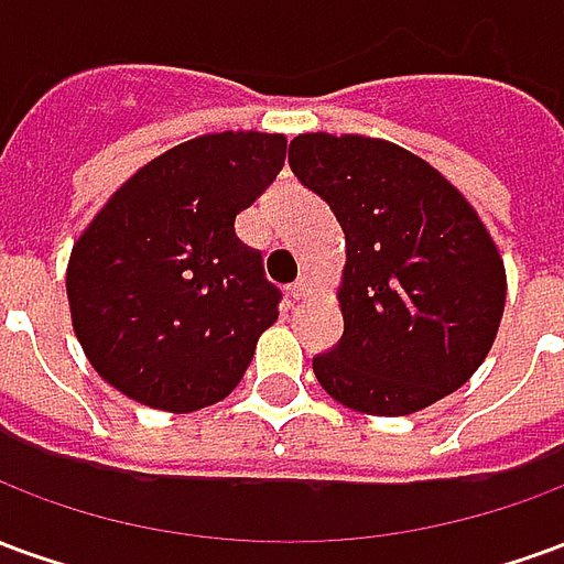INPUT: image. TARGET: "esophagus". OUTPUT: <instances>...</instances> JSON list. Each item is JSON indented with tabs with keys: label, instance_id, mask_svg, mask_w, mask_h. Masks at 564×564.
Wrapping results in <instances>:
<instances>
[{
	"label": "esophagus",
	"instance_id": "1",
	"mask_svg": "<svg viewBox=\"0 0 564 564\" xmlns=\"http://www.w3.org/2000/svg\"><path fill=\"white\" fill-rule=\"evenodd\" d=\"M307 290H311V286H307L305 278H299L293 286H286V295H290V302H299V299H305Z\"/></svg>",
	"mask_w": 564,
	"mask_h": 564
}]
</instances>
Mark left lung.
<instances>
[{
  "label": "left lung",
  "mask_w": 564,
  "mask_h": 564,
  "mask_svg": "<svg viewBox=\"0 0 564 564\" xmlns=\"http://www.w3.org/2000/svg\"><path fill=\"white\" fill-rule=\"evenodd\" d=\"M295 177L344 229V335L314 356L335 402L416 414L468 383L505 314V262L484 220L429 162L392 141L305 132Z\"/></svg>",
  "instance_id": "1"
}]
</instances>
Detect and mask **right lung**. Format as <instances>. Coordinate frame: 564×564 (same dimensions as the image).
I'll return each instance as SVG.
<instances>
[{
	"instance_id": "obj_1",
	"label": "right lung",
	"mask_w": 564,
	"mask_h": 564,
	"mask_svg": "<svg viewBox=\"0 0 564 564\" xmlns=\"http://www.w3.org/2000/svg\"><path fill=\"white\" fill-rule=\"evenodd\" d=\"M286 135L208 132L165 150L108 198L72 247V326L99 378L189 414L245 378L281 293L235 217L278 177Z\"/></svg>"
}]
</instances>
